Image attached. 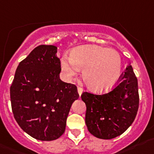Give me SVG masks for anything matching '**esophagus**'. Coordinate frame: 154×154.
I'll use <instances>...</instances> for the list:
<instances>
[{
    "instance_id": "esophagus-1",
    "label": "esophagus",
    "mask_w": 154,
    "mask_h": 154,
    "mask_svg": "<svg viewBox=\"0 0 154 154\" xmlns=\"http://www.w3.org/2000/svg\"><path fill=\"white\" fill-rule=\"evenodd\" d=\"M82 92H83V88H82L81 87H78V93L80 96H81V94H82Z\"/></svg>"
}]
</instances>
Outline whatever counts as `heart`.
Segmentation results:
<instances>
[{
  "label": "heart",
  "instance_id": "b5f03b06",
  "mask_svg": "<svg viewBox=\"0 0 154 154\" xmlns=\"http://www.w3.org/2000/svg\"><path fill=\"white\" fill-rule=\"evenodd\" d=\"M60 64L65 78L69 81L82 69L85 83L94 91L112 88L119 79L122 69L121 56L115 49L95 45L75 48L69 56L61 58Z\"/></svg>",
  "mask_w": 154,
  "mask_h": 154
}]
</instances>
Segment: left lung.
Returning a JSON list of instances; mask_svg holds the SVG:
<instances>
[{"label":"left lung","mask_w":154,"mask_h":154,"mask_svg":"<svg viewBox=\"0 0 154 154\" xmlns=\"http://www.w3.org/2000/svg\"><path fill=\"white\" fill-rule=\"evenodd\" d=\"M86 105L85 124L88 131L100 139L120 136L134 121L139 107L137 79L133 68L126 69L119 84L104 94L83 92Z\"/></svg>","instance_id":"8db88e82"}]
</instances>
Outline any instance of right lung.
Instances as JSON below:
<instances>
[{"mask_svg": "<svg viewBox=\"0 0 154 154\" xmlns=\"http://www.w3.org/2000/svg\"><path fill=\"white\" fill-rule=\"evenodd\" d=\"M57 47L40 45L20 63L11 86L15 120L23 131L39 140L58 139L66 129L77 87L60 78Z\"/></svg>", "mask_w": 154, "mask_h": 154, "instance_id": "obj_1", "label": "right lung"}]
</instances>
